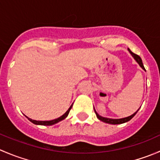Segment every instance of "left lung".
<instances>
[{"mask_svg":"<svg viewBox=\"0 0 160 160\" xmlns=\"http://www.w3.org/2000/svg\"><path fill=\"white\" fill-rule=\"evenodd\" d=\"M128 51H129V52L131 53V55H132V56H133L134 59H135V61H136L137 62H138V64H139L140 67H142V68L144 70H145V67L144 66H143V63H142V59L140 58L139 56H138V55L135 54V53H133L132 52H131V50L128 49ZM138 110H139V108H138ZM138 111H136V112L134 113L133 114H132V115L128 116V117H126V118H118V119H113V118H104L102 117V116L99 115V114L97 113V111H95L94 109V111H95V114H96L97 115V118H98L99 120L102 121V122H105V123H108V124H111V125H119V124H123V123H125V122H128V121H130L131 119L132 118L134 117V116L136 114V113L138 112Z\"/></svg>","mask_w":160,"mask_h":160,"instance_id":"obj_1","label":"left lung"}]
</instances>
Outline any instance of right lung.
<instances>
[{
    "label": "right lung",
    "mask_w": 160,
    "mask_h": 160,
    "mask_svg": "<svg viewBox=\"0 0 160 160\" xmlns=\"http://www.w3.org/2000/svg\"><path fill=\"white\" fill-rule=\"evenodd\" d=\"M72 104H71V106L70 107V108L68 109V110L67 111V112L65 113L64 114H62V116H60L59 118H56L54 119V120H51V121H36V120H32V119L29 118H28V120L30 121L31 122H32L33 124H35V125H55V124L58 123V122H61L62 120H63V119H65L68 116L69 114V112H70V109L72 108Z\"/></svg>",
    "instance_id": "1"
}]
</instances>
